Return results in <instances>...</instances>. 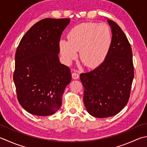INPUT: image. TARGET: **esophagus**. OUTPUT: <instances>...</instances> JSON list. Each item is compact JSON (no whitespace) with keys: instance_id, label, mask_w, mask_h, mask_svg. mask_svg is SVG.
<instances>
[{"instance_id":"1","label":"esophagus","mask_w":147,"mask_h":147,"mask_svg":"<svg viewBox=\"0 0 147 147\" xmlns=\"http://www.w3.org/2000/svg\"><path fill=\"white\" fill-rule=\"evenodd\" d=\"M79 77H80V75L76 73H73V74H72V78H73L74 80L78 79Z\"/></svg>"}]
</instances>
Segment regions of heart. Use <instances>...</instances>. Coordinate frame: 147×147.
<instances>
[{"mask_svg":"<svg viewBox=\"0 0 147 147\" xmlns=\"http://www.w3.org/2000/svg\"><path fill=\"white\" fill-rule=\"evenodd\" d=\"M68 41L60 39L59 50L64 61L70 64L80 51L81 61L88 67H96L104 61L112 43L110 28L105 24L83 23L72 28Z\"/></svg>","mask_w":147,"mask_h":147,"instance_id":"obj_1","label":"heart"}]
</instances>
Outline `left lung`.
Returning <instances> with one entry per match:
<instances>
[{"label": "left lung", "instance_id": "8db88e82", "mask_svg": "<svg viewBox=\"0 0 147 147\" xmlns=\"http://www.w3.org/2000/svg\"><path fill=\"white\" fill-rule=\"evenodd\" d=\"M107 21L112 33L110 51L101 64L80 76L84 87L85 108L89 114L97 118L114 116L125 107L134 78L130 43L115 22Z\"/></svg>", "mask_w": 147, "mask_h": 147}]
</instances>
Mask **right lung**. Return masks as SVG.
Returning <instances> with one entry per match:
<instances>
[{
    "label": "right lung",
    "instance_id": "obj_1",
    "mask_svg": "<svg viewBox=\"0 0 147 147\" xmlns=\"http://www.w3.org/2000/svg\"><path fill=\"white\" fill-rule=\"evenodd\" d=\"M69 18H45L28 30L15 55L13 80L18 102L32 115L48 116L62 105L71 70L59 59V42Z\"/></svg>",
    "mask_w": 147,
    "mask_h": 147
}]
</instances>
